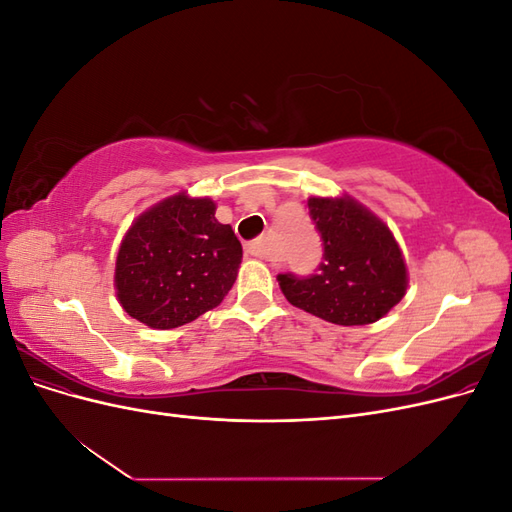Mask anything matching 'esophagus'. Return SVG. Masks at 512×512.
<instances>
[{
    "label": "esophagus",
    "instance_id": "esophagus-1",
    "mask_svg": "<svg viewBox=\"0 0 512 512\" xmlns=\"http://www.w3.org/2000/svg\"><path fill=\"white\" fill-rule=\"evenodd\" d=\"M245 252L254 256V258H260V260H269V250H267V241L265 239H254L245 245Z\"/></svg>",
    "mask_w": 512,
    "mask_h": 512
}]
</instances>
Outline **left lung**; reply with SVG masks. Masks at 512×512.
I'll list each match as a JSON object with an SVG mask.
<instances>
[{
    "instance_id": "left-lung-1",
    "label": "left lung",
    "mask_w": 512,
    "mask_h": 512,
    "mask_svg": "<svg viewBox=\"0 0 512 512\" xmlns=\"http://www.w3.org/2000/svg\"><path fill=\"white\" fill-rule=\"evenodd\" d=\"M322 239L318 269L297 277L280 273L284 297L322 320L359 327L391 312L406 294V262L391 230L352 198H309Z\"/></svg>"
}]
</instances>
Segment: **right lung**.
Segmentation results:
<instances>
[{
	"label": "right lung",
	"instance_id": "1",
	"mask_svg": "<svg viewBox=\"0 0 512 512\" xmlns=\"http://www.w3.org/2000/svg\"><path fill=\"white\" fill-rule=\"evenodd\" d=\"M241 243L215 220L209 198L170 196L121 241L115 286L121 307L151 329H175L218 307L237 280Z\"/></svg>",
	"mask_w": 512,
	"mask_h": 512
}]
</instances>
